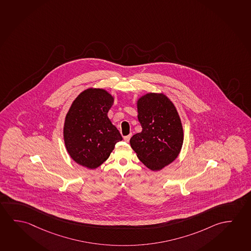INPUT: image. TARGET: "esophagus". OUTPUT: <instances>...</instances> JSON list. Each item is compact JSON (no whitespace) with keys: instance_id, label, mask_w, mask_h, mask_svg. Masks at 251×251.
I'll list each match as a JSON object with an SVG mask.
<instances>
[{"instance_id":"obj_1","label":"esophagus","mask_w":251,"mask_h":251,"mask_svg":"<svg viewBox=\"0 0 251 251\" xmlns=\"http://www.w3.org/2000/svg\"><path fill=\"white\" fill-rule=\"evenodd\" d=\"M131 135H127V136H125L124 137V140L126 141V142H129L130 141V139H131Z\"/></svg>"}]
</instances>
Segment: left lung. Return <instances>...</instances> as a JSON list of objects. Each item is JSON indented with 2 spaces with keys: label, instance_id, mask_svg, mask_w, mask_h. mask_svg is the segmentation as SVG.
Returning a JSON list of instances; mask_svg holds the SVG:
<instances>
[{
  "label": "left lung",
  "instance_id": "1",
  "mask_svg": "<svg viewBox=\"0 0 251 251\" xmlns=\"http://www.w3.org/2000/svg\"><path fill=\"white\" fill-rule=\"evenodd\" d=\"M138 119L142 131L130 139L142 163L159 171L179 155L183 129L174 103L164 94L148 93L138 100Z\"/></svg>",
  "mask_w": 251,
  "mask_h": 251
}]
</instances>
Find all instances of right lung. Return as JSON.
<instances>
[{"instance_id":"add662e5","label":"right lung","mask_w":251,"mask_h":251,"mask_svg":"<svg viewBox=\"0 0 251 251\" xmlns=\"http://www.w3.org/2000/svg\"><path fill=\"white\" fill-rule=\"evenodd\" d=\"M113 98L103 89H87L72 103L64 122L65 147L72 159L94 169L109 158L123 138L107 113Z\"/></svg>"}]
</instances>
